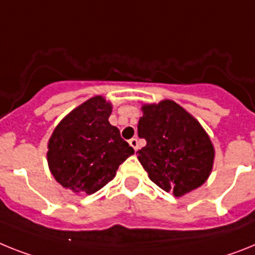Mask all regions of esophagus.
Segmentation results:
<instances>
[{"label": "esophagus", "mask_w": 255, "mask_h": 255, "mask_svg": "<svg viewBox=\"0 0 255 255\" xmlns=\"http://www.w3.org/2000/svg\"><path fill=\"white\" fill-rule=\"evenodd\" d=\"M128 144H129L132 147H133L134 151L138 150V141H137V138H131V140L128 141Z\"/></svg>", "instance_id": "1"}]
</instances>
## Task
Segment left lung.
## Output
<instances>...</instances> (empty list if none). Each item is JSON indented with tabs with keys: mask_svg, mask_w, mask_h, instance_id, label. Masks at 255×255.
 Listing matches in <instances>:
<instances>
[{
	"mask_svg": "<svg viewBox=\"0 0 255 255\" xmlns=\"http://www.w3.org/2000/svg\"><path fill=\"white\" fill-rule=\"evenodd\" d=\"M138 137L146 145L137 158L153 183L180 197L206 181L214 147L201 124L174 101L142 106Z\"/></svg>",
	"mask_w": 255,
	"mask_h": 255,
	"instance_id": "left-lung-1",
	"label": "left lung"
}]
</instances>
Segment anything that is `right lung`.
<instances>
[{
	"label": "right lung",
	"instance_id": "obj_1",
	"mask_svg": "<svg viewBox=\"0 0 255 255\" xmlns=\"http://www.w3.org/2000/svg\"><path fill=\"white\" fill-rule=\"evenodd\" d=\"M111 105L96 96L57 126L48 144V163L62 187L92 194L114 179L118 167L134 153L109 123Z\"/></svg>",
	"mask_w": 255,
	"mask_h": 255
}]
</instances>
